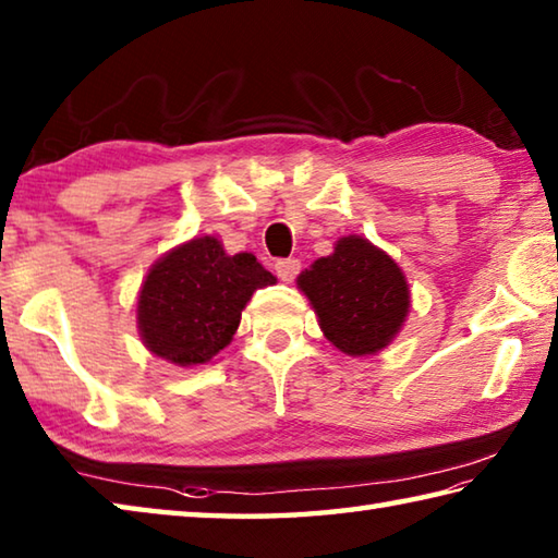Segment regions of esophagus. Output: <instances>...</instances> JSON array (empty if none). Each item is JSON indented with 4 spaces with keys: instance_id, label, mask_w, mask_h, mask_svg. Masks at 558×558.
Instances as JSON below:
<instances>
[{
    "instance_id": "1",
    "label": "esophagus",
    "mask_w": 558,
    "mask_h": 558,
    "mask_svg": "<svg viewBox=\"0 0 558 558\" xmlns=\"http://www.w3.org/2000/svg\"><path fill=\"white\" fill-rule=\"evenodd\" d=\"M300 268H302V263L298 260V258H282V260H278L276 263V272H278V278L280 280H286V282H292L298 278V272H300Z\"/></svg>"
}]
</instances>
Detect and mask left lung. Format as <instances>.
Masks as SVG:
<instances>
[{
	"label": "left lung",
	"mask_w": 558,
	"mask_h": 558,
	"mask_svg": "<svg viewBox=\"0 0 558 558\" xmlns=\"http://www.w3.org/2000/svg\"><path fill=\"white\" fill-rule=\"evenodd\" d=\"M314 314L333 347L347 356H371L388 347L410 312V288L388 253L368 239L343 236L331 256L300 272Z\"/></svg>",
	"instance_id": "1"
}]
</instances>
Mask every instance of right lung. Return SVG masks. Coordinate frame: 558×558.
<instances>
[{
  "instance_id": "right-lung-1",
  "label": "right lung",
  "mask_w": 558,
  "mask_h": 558,
  "mask_svg": "<svg viewBox=\"0 0 558 558\" xmlns=\"http://www.w3.org/2000/svg\"><path fill=\"white\" fill-rule=\"evenodd\" d=\"M276 278L253 253L229 256L215 236H199L154 263L138 292V333L146 349L175 366H197L234 339L253 292Z\"/></svg>"
}]
</instances>
